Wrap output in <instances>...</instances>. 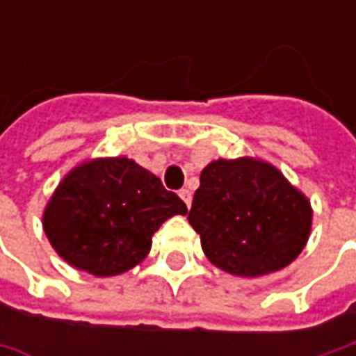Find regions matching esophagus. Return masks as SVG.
Returning <instances> with one entry per match:
<instances>
[{"label":"esophagus","instance_id":"34e87169","mask_svg":"<svg viewBox=\"0 0 356 356\" xmlns=\"http://www.w3.org/2000/svg\"><path fill=\"white\" fill-rule=\"evenodd\" d=\"M180 198L184 200V204L190 208V204H192V192H190L188 188H182V190H180Z\"/></svg>","mask_w":356,"mask_h":356}]
</instances>
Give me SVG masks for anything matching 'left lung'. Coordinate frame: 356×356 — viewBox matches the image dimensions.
<instances>
[{
    "mask_svg": "<svg viewBox=\"0 0 356 356\" xmlns=\"http://www.w3.org/2000/svg\"><path fill=\"white\" fill-rule=\"evenodd\" d=\"M309 200L253 158L216 160L200 174L188 222L213 266L259 277L289 266L311 232Z\"/></svg>",
    "mask_w": 356,
    "mask_h": 356,
    "instance_id": "left-lung-1",
    "label": "left lung"
}]
</instances>
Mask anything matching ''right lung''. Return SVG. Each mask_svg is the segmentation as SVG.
<instances>
[{
	"label": "right lung",
	"mask_w": 356,
	"mask_h": 356,
	"mask_svg": "<svg viewBox=\"0 0 356 356\" xmlns=\"http://www.w3.org/2000/svg\"><path fill=\"white\" fill-rule=\"evenodd\" d=\"M186 204L129 158H101L69 172L49 200L43 229L67 264L108 277L140 264L158 227Z\"/></svg>",
	"instance_id": "right-lung-1"
}]
</instances>
